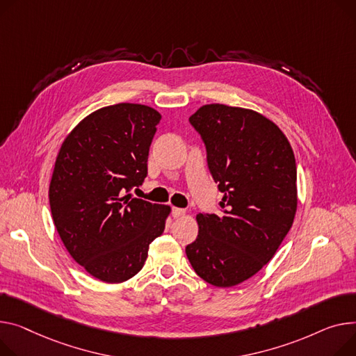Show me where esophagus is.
I'll return each instance as SVG.
<instances>
[{"instance_id":"obj_1","label":"esophagus","mask_w":356,"mask_h":356,"mask_svg":"<svg viewBox=\"0 0 356 356\" xmlns=\"http://www.w3.org/2000/svg\"><path fill=\"white\" fill-rule=\"evenodd\" d=\"M186 213L184 209H180V207H173V218H180L183 216Z\"/></svg>"}]
</instances>
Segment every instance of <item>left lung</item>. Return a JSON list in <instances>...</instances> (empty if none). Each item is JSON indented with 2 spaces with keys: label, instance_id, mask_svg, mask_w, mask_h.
Returning a JSON list of instances; mask_svg holds the SVG:
<instances>
[{
  "label": "left lung",
  "instance_id": "1",
  "mask_svg": "<svg viewBox=\"0 0 356 356\" xmlns=\"http://www.w3.org/2000/svg\"><path fill=\"white\" fill-rule=\"evenodd\" d=\"M188 120L204 141L223 199L219 215L196 216L199 234L186 254L210 285L236 286L269 262L292 227L295 154L283 131L250 108L206 104Z\"/></svg>",
  "mask_w": 356,
  "mask_h": 356
}]
</instances>
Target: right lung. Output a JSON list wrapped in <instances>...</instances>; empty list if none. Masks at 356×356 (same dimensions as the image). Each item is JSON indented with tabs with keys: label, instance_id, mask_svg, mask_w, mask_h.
<instances>
[{
	"label": "right lung",
	"instance_id": "obj_1",
	"mask_svg": "<svg viewBox=\"0 0 356 356\" xmlns=\"http://www.w3.org/2000/svg\"><path fill=\"white\" fill-rule=\"evenodd\" d=\"M161 114L118 103L92 111L68 133L56 159L49 199L60 238L86 272L122 283L143 268L170 206L134 199Z\"/></svg>",
	"mask_w": 356,
	"mask_h": 356
}]
</instances>
